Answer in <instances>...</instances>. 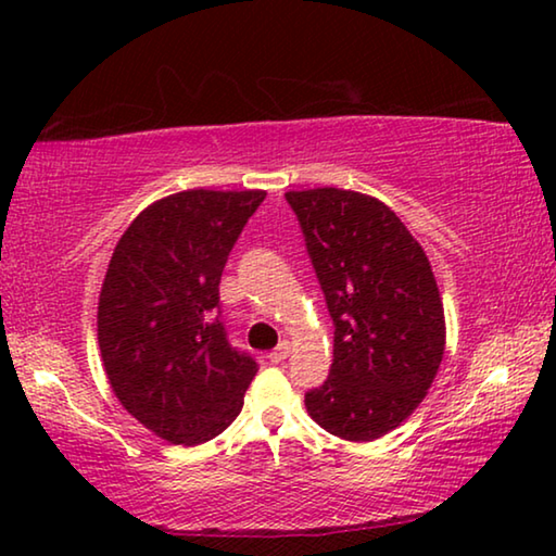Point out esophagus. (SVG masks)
<instances>
[{
    "label": "esophagus",
    "instance_id": "esophagus-1",
    "mask_svg": "<svg viewBox=\"0 0 556 556\" xmlns=\"http://www.w3.org/2000/svg\"><path fill=\"white\" fill-rule=\"evenodd\" d=\"M287 357H289V343H287V341H281V343L275 348V351L269 353V361H271V363H285Z\"/></svg>",
    "mask_w": 556,
    "mask_h": 556
}]
</instances>
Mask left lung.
I'll return each mask as SVG.
<instances>
[{"mask_svg":"<svg viewBox=\"0 0 556 556\" xmlns=\"http://www.w3.org/2000/svg\"><path fill=\"white\" fill-rule=\"evenodd\" d=\"M333 318L328 380L306 412L328 434L375 441L427 397L446 345L444 304L427 252L372 195L343 188L285 193Z\"/></svg>","mask_w":556,"mask_h":556,"instance_id":"1","label":"left lung"}]
</instances>
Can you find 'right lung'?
<instances>
[{
    "label": "right lung",
    "instance_id": "1",
    "mask_svg": "<svg viewBox=\"0 0 556 556\" xmlns=\"http://www.w3.org/2000/svg\"><path fill=\"white\" fill-rule=\"evenodd\" d=\"M265 191L193 188L131 220L108 265L98 343L110 388L168 444L218 437L242 409L255 357L235 351L218 318L220 275Z\"/></svg>",
    "mask_w": 556,
    "mask_h": 556
}]
</instances>
